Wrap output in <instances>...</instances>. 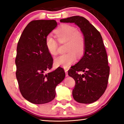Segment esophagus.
<instances>
[{
	"instance_id": "esophagus-1",
	"label": "esophagus",
	"mask_w": 124,
	"mask_h": 124,
	"mask_svg": "<svg viewBox=\"0 0 124 124\" xmlns=\"http://www.w3.org/2000/svg\"><path fill=\"white\" fill-rule=\"evenodd\" d=\"M64 71H65V73H66V76L68 77V70L67 68H64Z\"/></svg>"
}]
</instances>
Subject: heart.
I'll use <instances>...</instances> for the list:
<instances>
[{"label": "heart", "instance_id": "b5f03b06", "mask_svg": "<svg viewBox=\"0 0 124 124\" xmlns=\"http://www.w3.org/2000/svg\"><path fill=\"white\" fill-rule=\"evenodd\" d=\"M56 35L58 41L66 43L67 53L58 56L54 59L56 66L68 68L76 60L77 54L81 56L85 48V38L83 33L78 31L76 27L70 24H65L56 31ZM45 45L47 51L52 56L57 54L58 43L51 34H48L45 38Z\"/></svg>", "mask_w": 124, "mask_h": 124}]
</instances>
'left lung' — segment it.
<instances>
[{"label":"left lung","instance_id":"1","mask_svg":"<svg viewBox=\"0 0 124 124\" xmlns=\"http://www.w3.org/2000/svg\"><path fill=\"white\" fill-rule=\"evenodd\" d=\"M60 22L74 23L84 36V54L78 63L71 67L68 74L75 81L72 92L74 99L80 103H91L106 91L109 75L110 67L102 36L84 17L72 16L61 19ZM79 71L85 73L79 74Z\"/></svg>","mask_w":124,"mask_h":124}]
</instances>
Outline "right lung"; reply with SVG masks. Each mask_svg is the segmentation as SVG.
I'll return each instance as SVG.
<instances>
[{
	"label": "right lung",
	"instance_id": "1",
	"mask_svg": "<svg viewBox=\"0 0 124 124\" xmlns=\"http://www.w3.org/2000/svg\"><path fill=\"white\" fill-rule=\"evenodd\" d=\"M55 20H34L23 31L17 46L16 76L21 93L34 104L46 103L56 96V86L64 79L61 67L46 73L53 64L45 38L55 28Z\"/></svg>",
	"mask_w": 124,
	"mask_h": 124
}]
</instances>
